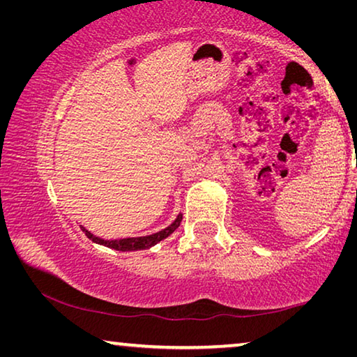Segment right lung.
I'll use <instances>...</instances> for the list:
<instances>
[{"mask_svg":"<svg viewBox=\"0 0 357 357\" xmlns=\"http://www.w3.org/2000/svg\"><path fill=\"white\" fill-rule=\"evenodd\" d=\"M181 220H183V214H178L176 219L172 222V225H168L167 228L160 229V231L148 234V236H138V238H124V239H102L99 236H94L91 231H88L86 228L82 227L83 233L93 241L96 244L105 245L108 249H114V250H121V252H132V250H144L149 249V247L155 245L157 243H160L162 239H165L170 236V234L179 227Z\"/></svg>","mask_w":357,"mask_h":357,"instance_id":"add662e5","label":"right lung"}]
</instances>
